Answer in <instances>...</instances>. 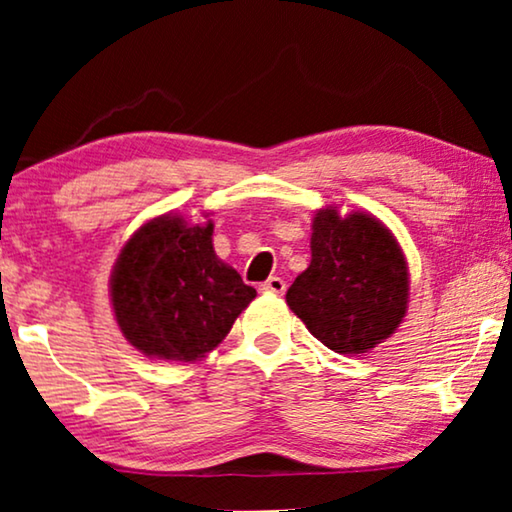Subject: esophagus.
<instances>
[{"mask_svg":"<svg viewBox=\"0 0 512 512\" xmlns=\"http://www.w3.org/2000/svg\"><path fill=\"white\" fill-rule=\"evenodd\" d=\"M261 291H268V293H275V296H282L286 291V282L282 277H270L268 282L261 284Z\"/></svg>","mask_w":512,"mask_h":512,"instance_id":"34e87169","label":"esophagus"}]
</instances>
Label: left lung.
Returning a JSON list of instances; mask_svg holds the SVG:
<instances>
[{"instance_id":"obj_1","label":"left lung","mask_w":512,"mask_h":512,"mask_svg":"<svg viewBox=\"0 0 512 512\" xmlns=\"http://www.w3.org/2000/svg\"><path fill=\"white\" fill-rule=\"evenodd\" d=\"M312 261L286 291V305L333 352L356 356L396 331L408 310V263L391 230L373 214L312 219Z\"/></svg>"}]
</instances>
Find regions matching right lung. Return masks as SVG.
Wrapping results in <instances>:
<instances>
[{
	"label": "right lung",
	"instance_id": "add662e5",
	"mask_svg": "<svg viewBox=\"0 0 512 512\" xmlns=\"http://www.w3.org/2000/svg\"><path fill=\"white\" fill-rule=\"evenodd\" d=\"M214 223L177 214L146 221L111 272V305L125 340L151 359L193 363L219 347L256 298L214 254Z\"/></svg>",
	"mask_w": 512,
	"mask_h": 512
}]
</instances>
